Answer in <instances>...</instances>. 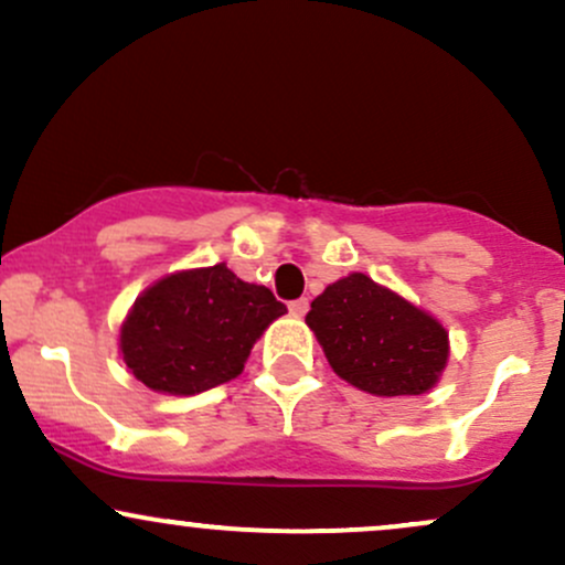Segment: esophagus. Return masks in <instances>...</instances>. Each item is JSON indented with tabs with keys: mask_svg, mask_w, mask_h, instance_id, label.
Instances as JSON below:
<instances>
[{
	"mask_svg": "<svg viewBox=\"0 0 565 565\" xmlns=\"http://www.w3.org/2000/svg\"><path fill=\"white\" fill-rule=\"evenodd\" d=\"M308 300H305V297H300V300H295V302H289V313L295 316V319H302L305 313H308Z\"/></svg>",
	"mask_w": 565,
	"mask_h": 565,
	"instance_id": "34e87169",
	"label": "esophagus"
}]
</instances>
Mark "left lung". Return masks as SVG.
<instances>
[{
  "instance_id": "left-lung-1",
  "label": "left lung",
  "mask_w": 565,
  "mask_h": 565,
  "mask_svg": "<svg viewBox=\"0 0 565 565\" xmlns=\"http://www.w3.org/2000/svg\"><path fill=\"white\" fill-rule=\"evenodd\" d=\"M305 323L329 366L372 395H423L449 359V334L430 313L364 274H350L310 302Z\"/></svg>"
}]
</instances>
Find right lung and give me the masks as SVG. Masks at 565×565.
<instances>
[{
  "label": "right lung",
  "mask_w": 565,
  "mask_h": 565,
  "mask_svg": "<svg viewBox=\"0 0 565 565\" xmlns=\"http://www.w3.org/2000/svg\"><path fill=\"white\" fill-rule=\"evenodd\" d=\"M287 305L228 265L180 270L148 287L121 323L129 372L157 393L196 395L242 374L249 350Z\"/></svg>",
  "instance_id": "add662e5"
}]
</instances>
